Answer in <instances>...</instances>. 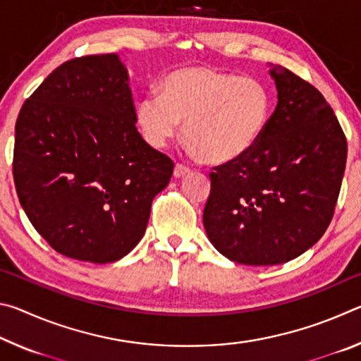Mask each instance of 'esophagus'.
<instances>
[{
  "label": "esophagus",
  "instance_id": "1",
  "mask_svg": "<svg viewBox=\"0 0 361 361\" xmlns=\"http://www.w3.org/2000/svg\"><path fill=\"white\" fill-rule=\"evenodd\" d=\"M189 172H191V170H189L188 167L176 164L175 169H173V176H175V178H185L186 175H189Z\"/></svg>",
  "mask_w": 361,
  "mask_h": 361
}]
</instances>
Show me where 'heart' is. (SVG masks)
Returning <instances> with one entry per match:
<instances>
[{
	"label": "heart",
	"instance_id": "1",
	"mask_svg": "<svg viewBox=\"0 0 361 361\" xmlns=\"http://www.w3.org/2000/svg\"><path fill=\"white\" fill-rule=\"evenodd\" d=\"M269 119L271 95L264 84L205 65L167 73L157 84V97L146 95L135 106V124L151 148H166L183 124L188 152L210 166L247 157Z\"/></svg>",
	"mask_w": 361,
	"mask_h": 361
}]
</instances>
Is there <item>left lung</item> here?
Here are the masks:
<instances>
[{"label":"left lung","instance_id":"1","mask_svg":"<svg viewBox=\"0 0 361 361\" xmlns=\"http://www.w3.org/2000/svg\"><path fill=\"white\" fill-rule=\"evenodd\" d=\"M269 70L277 106L256 148L210 173L204 228L219 253L248 266L298 258L331 223L347 161L333 108L312 84Z\"/></svg>","mask_w":361,"mask_h":361}]
</instances>
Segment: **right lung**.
<instances>
[{"label": "right lung", "instance_id": "right-lung-1", "mask_svg": "<svg viewBox=\"0 0 361 361\" xmlns=\"http://www.w3.org/2000/svg\"><path fill=\"white\" fill-rule=\"evenodd\" d=\"M173 162L135 127L118 54L68 60L23 103L12 175L35 229L60 255L114 262L142 240Z\"/></svg>", "mask_w": 361, "mask_h": 361}]
</instances>
